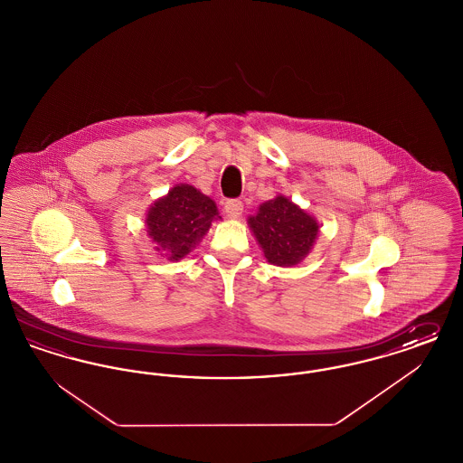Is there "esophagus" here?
Here are the masks:
<instances>
[{"label":"esophagus","instance_id":"34e87169","mask_svg":"<svg viewBox=\"0 0 463 463\" xmlns=\"http://www.w3.org/2000/svg\"><path fill=\"white\" fill-rule=\"evenodd\" d=\"M223 210L227 213V217L231 219H238L241 215L242 203L240 199H227L223 204Z\"/></svg>","mask_w":463,"mask_h":463}]
</instances>
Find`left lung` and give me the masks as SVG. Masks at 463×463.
<instances>
[{"instance_id": "left-lung-1", "label": "left lung", "mask_w": 463, "mask_h": 463, "mask_svg": "<svg viewBox=\"0 0 463 463\" xmlns=\"http://www.w3.org/2000/svg\"><path fill=\"white\" fill-rule=\"evenodd\" d=\"M248 223L267 262L281 267L302 262L319 231L317 222L285 196L260 204L259 213L250 217Z\"/></svg>"}]
</instances>
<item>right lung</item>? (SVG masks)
I'll list each match as a JSON object with an SVG mask.
<instances>
[{"instance_id":"right-lung-1","label":"right lung","mask_w":463,"mask_h":463,"mask_svg":"<svg viewBox=\"0 0 463 463\" xmlns=\"http://www.w3.org/2000/svg\"><path fill=\"white\" fill-rule=\"evenodd\" d=\"M215 217L221 219L212 199L193 185L180 184L168 196L156 201L146 223L157 244L156 250L170 260H178L198 244Z\"/></svg>"}]
</instances>
